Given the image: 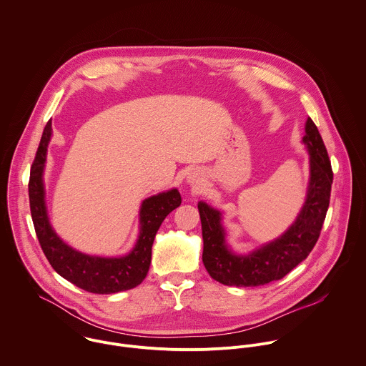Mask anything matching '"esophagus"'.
Masks as SVG:
<instances>
[{
	"label": "esophagus",
	"instance_id": "1",
	"mask_svg": "<svg viewBox=\"0 0 366 366\" xmlns=\"http://www.w3.org/2000/svg\"><path fill=\"white\" fill-rule=\"evenodd\" d=\"M189 182H191L192 185H197V184H198V179H195V178H191V179H189Z\"/></svg>",
	"mask_w": 366,
	"mask_h": 366
}]
</instances>
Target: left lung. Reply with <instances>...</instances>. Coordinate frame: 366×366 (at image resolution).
<instances>
[{
	"label": "left lung",
	"instance_id": "8db88e82",
	"mask_svg": "<svg viewBox=\"0 0 366 366\" xmlns=\"http://www.w3.org/2000/svg\"><path fill=\"white\" fill-rule=\"evenodd\" d=\"M302 142L308 146L311 178L305 205L292 227L277 240L249 256H234L224 244L220 214L199 202L202 223V262L209 276L224 286L256 287L289 274L314 249L330 207L332 167L321 134L308 117Z\"/></svg>",
	"mask_w": 366,
	"mask_h": 366
}]
</instances>
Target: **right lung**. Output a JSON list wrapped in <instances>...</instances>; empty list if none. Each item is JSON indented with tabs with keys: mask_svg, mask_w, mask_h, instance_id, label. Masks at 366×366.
Listing matches in <instances>:
<instances>
[{
	"mask_svg": "<svg viewBox=\"0 0 366 366\" xmlns=\"http://www.w3.org/2000/svg\"><path fill=\"white\" fill-rule=\"evenodd\" d=\"M52 134L51 120L46 123L35 158L31 165L28 192L35 233L44 254L54 270L76 287L94 294H112L134 289L146 279L151 263V247L162 220L181 205L177 189L155 195L142 205V232L133 252L124 257L104 259L79 253L65 244L49 224L42 172L46 161V147Z\"/></svg>",
	"mask_w": 366,
	"mask_h": 366,
	"instance_id": "1",
	"label": "right lung"
}]
</instances>
